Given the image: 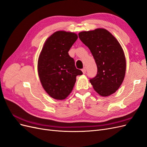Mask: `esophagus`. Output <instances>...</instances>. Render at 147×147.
Here are the masks:
<instances>
[{
	"label": "esophagus",
	"mask_w": 147,
	"mask_h": 147,
	"mask_svg": "<svg viewBox=\"0 0 147 147\" xmlns=\"http://www.w3.org/2000/svg\"><path fill=\"white\" fill-rule=\"evenodd\" d=\"M86 68H85V67H84V68L82 69V72H83V74H85V73H86Z\"/></svg>",
	"instance_id": "obj_1"
}]
</instances>
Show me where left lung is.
<instances>
[{"label":"left lung","instance_id":"8db88e82","mask_svg":"<svg viewBox=\"0 0 147 147\" xmlns=\"http://www.w3.org/2000/svg\"><path fill=\"white\" fill-rule=\"evenodd\" d=\"M81 41L90 49L97 67L96 76L90 81L101 96H109L118 90L126 73L123 49L113 35L105 29L80 32Z\"/></svg>","mask_w":147,"mask_h":147}]
</instances>
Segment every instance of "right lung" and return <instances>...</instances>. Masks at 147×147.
I'll return each instance as SVG.
<instances>
[{
  "label": "right lung",
  "instance_id": "obj_1",
  "mask_svg": "<svg viewBox=\"0 0 147 147\" xmlns=\"http://www.w3.org/2000/svg\"><path fill=\"white\" fill-rule=\"evenodd\" d=\"M76 34L57 31L44 44L38 61V72L44 90L53 98L63 100L72 91L76 77L83 72L75 65L69 51Z\"/></svg>",
  "mask_w": 147,
  "mask_h": 147
}]
</instances>
